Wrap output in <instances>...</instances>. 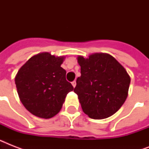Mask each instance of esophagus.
Here are the masks:
<instances>
[{"mask_svg":"<svg viewBox=\"0 0 149 149\" xmlns=\"http://www.w3.org/2000/svg\"><path fill=\"white\" fill-rule=\"evenodd\" d=\"M72 85L73 87H75V86H76V85H77V82L75 81V80L73 82H72Z\"/></svg>","mask_w":149,"mask_h":149,"instance_id":"1","label":"esophagus"}]
</instances>
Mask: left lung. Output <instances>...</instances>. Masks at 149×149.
Instances as JSON below:
<instances>
[{
    "label": "left lung",
    "mask_w": 149,
    "mask_h": 149,
    "mask_svg": "<svg viewBox=\"0 0 149 149\" xmlns=\"http://www.w3.org/2000/svg\"><path fill=\"white\" fill-rule=\"evenodd\" d=\"M81 76L74 92L83 111L93 119L111 117L120 108L128 95L131 78L124 66L107 53L78 56Z\"/></svg>",
    "instance_id": "obj_1"
}]
</instances>
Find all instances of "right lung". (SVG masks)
Masks as SVG:
<instances>
[{"label":"right lung","mask_w":149,"mask_h":149,"mask_svg":"<svg viewBox=\"0 0 149 149\" xmlns=\"http://www.w3.org/2000/svg\"><path fill=\"white\" fill-rule=\"evenodd\" d=\"M65 56L41 52L29 58L17 71L15 81L19 99L33 115L49 119L60 111L65 97L73 91L61 67Z\"/></svg>","instance_id":"obj_1"}]
</instances>
